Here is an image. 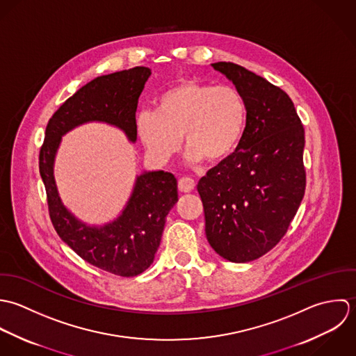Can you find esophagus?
<instances>
[{
  "label": "esophagus",
  "instance_id": "obj_1",
  "mask_svg": "<svg viewBox=\"0 0 356 356\" xmlns=\"http://www.w3.org/2000/svg\"><path fill=\"white\" fill-rule=\"evenodd\" d=\"M195 187V181L191 177H181L179 180V190L181 193H191Z\"/></svg>",
  "mask_w": 356,
  "mask_h": 356
}]
</instances>
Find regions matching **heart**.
I'll use <instances>...</instances> for the list:
<instances>
[{
	"instance_id": "heart-1",
	"label": "heart",
	"mask_w": 356,
	"mask_h": 356,
	"mask_svg": "<svg viewBox=\"0 0 356 356\" xmlns=\"http://www.w3.org/2000/svg\"><path fill=\"white\" fill-rule=\"evenodd\" d=\"M246 127V103L231 85L181 81L155 102V110L140 111L136 132L151 159L168 162L180 148L181 136L187 159L216 163L229 156Z\"/></svg>"
}]
</instances>
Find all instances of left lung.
<instances>
[{
    "instance_id": "1",
    "label": "left lung",
    "mask_w": 356,
    "mask_h": 356,
    "mask_svg": "<svg viewBox=\"0 0 356 356\" xmlns=\"http://www.w3.org/2000/svg\"><path fill=\"white\" fill-rule=\"evenodd\" d=\"M212 67L242 93L246 127L235 151L208 170L197 190L214 252L228 261L246 263L284 238L302 201L304 128L281 88L235 63Z\"/></svg>"
}]
</instances>
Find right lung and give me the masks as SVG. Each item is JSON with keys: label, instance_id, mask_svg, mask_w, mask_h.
Instances as JSON below:
<instances>
[{"label": "right lung", "instance_id": "obj_1", "mask_svg": "<svg viewBox=\"0 0 356 356\" xmlns=\"http://www.w3.org/2000/svg\"><path fill=\"white\" fill-rule=\"evenodd\" d=\"M149 75L148 67H134L83 85L49 120L40 151V175L58 235L81 259L120 277H136L152 264L166 216L179 201L176 177L163 170L143 172L122 213L107 224L89 225L63 205L54 166L62 138L86 122L117 127L136 142V108Z\"/></svg>", "mask_w": 356, "mask_h": 356}]
</instances>
